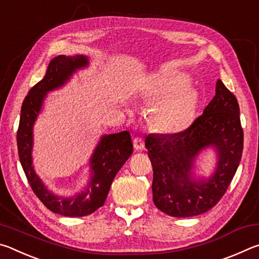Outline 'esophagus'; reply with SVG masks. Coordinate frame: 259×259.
Instances as JSON below:
<instances>
[{
	"label": "esophagus",
	"instance_id": "obj_1",
	"mask_svg": "<svg viewBox=\"0 0 259 259\" xmlns=\"http://www.w3.org/2000/svg\"><path fill=\"white\" fill-rule=\"evenodd\" d=\"M144 146H145V142H144V139L142 137H136L134 139V147L136 151L143 150Z\"/></svg>",
	"mask_w": 259,
	"mask_h": 259
}]
</instances>
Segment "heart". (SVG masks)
Segmentation results:
<instances>
[{
	"mask_svg": "<svg viewBox=\"0 0 259 259\" xmlns=\"http://www.w3.org/2000/svg\"><path fill=\"white\" fill-rule=\"evenodd\" d=\"M187 82L186 75L174 71L163 72L153 82L152 97L159 99L166 96L153 112L152 123L157 130L176 134L191 124L196 94L191 88L185 87Z\"/></svg>",
	"mask_w": 259,
	"mask_h": 259,
	"instance_id": "obj_1",
	"label": "heart"
}]
</instances>
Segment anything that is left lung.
<instances>
[{"label": "left lung", "instance_id": "1", "mask_svg": "<svg viewBox=\"0 0 259 259\" xmlns=\"http://www.w3.org/2000/svg\"><path fill=\"white\" fill-rule=\"evenodd\" d=\"M219 151L217 171L208 181L194 182L190 171L203 148ZM153 166V201L172 217H192L214 207L233 179L242 156L243 129L235 96L221 80L203 114L181 133L148 135L145 139Z\"/></svg>", "mask_w": 259, "mask_h": 259}]
</instances>
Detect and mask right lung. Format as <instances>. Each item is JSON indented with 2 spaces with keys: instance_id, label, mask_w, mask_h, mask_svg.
<instances>
[{
  "instance_id": "obj_1",
  "label": "right lung",
  "mask_w": 259,
  "mask_h": 259,
  "mask_svg": "<svg viewBox=\"0 0 259 259\" xmlns=\"http://www.w3.org/2000/svg\"><path fill=\"white\" fill-rule=\"evenodd\" d=\"M88 65L84 56H58L50 61L47 73L26 96L21 106L17 145L21 166L35 195L52 212L68 217H83L95 212L102 207L107 198L112 182L121 166L133 154L134 146L128 131L104 136L91 157L90 184L87 190L74 198L57 196L47 190L32 166L33 124L48 91L63 85L73 72Z\"/></svg>"
}]
</instances>
